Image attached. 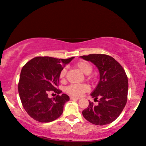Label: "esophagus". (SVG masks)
Returning <instances> with one entry per match:
<instances>
[{
  "label": "esophagus",
  "mask_w": 146,
  "mask_h": 146,
  "mask_svg": "<svg viewBox=\"0 0 146 146\" xmlns=\"http://www.w3.org/2000/svg\"><path fill=\"white\" fill-rule=\"evenodd\" d=\"M70 100H74V99H76V100H79V99H80V98H76V97H72V96H71L70 98Z\"/></svg>",
  "instance_id": "34e87169"
}]
</instances>
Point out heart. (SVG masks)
Instances as JSON below:
<instances>
[{
  "instance_id": "heart-1",
  "label": "heart",
  "mask_w": 146,
  "mask_h": 146,
  "mask_svg": "<svg viewBox=\"0 0 146 146\" xmlns=\"http://www.w3.org/2000/svg\"><path fill=\"white\" fill-rule=\"evenodd\" d=\"M76 66L80 71H82V72L85 74H90L92 72L93 69V67L92 65L89 62H87V61H80V62L77 63ZM66 68H63V69L61 70L59 74L60 79L61 80H64L65 79V77H66ZM89 89V86L87 85V84H71V85L67 87L66 92L71 96L79 97L83 95L85 92H88Z\"/></svg>"
}]
</instances>
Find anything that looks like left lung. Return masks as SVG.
I'll return each mask as SVG.
<instances>
[{"label": "left lung", "instance_id": "8db88e82", "mask_svg": "<svg viewBox=\"0 0 146 146\" xmlns=\"http://www.w3.org/2000/svg\"><path fill=\"white\" fill-rule=\"evenodd\" d=\"M80 57L94 64L100 73L99 82L90 94L98 104L89 101L82 115L93 124H109L119 117L127 102V75L121 65L108 55L89 54Z\"/></svg>", "mask_w": 146, "mask_h": 146}]
</instances>
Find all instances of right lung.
I'll return each mask as SVG.
<instances>
[{
	"label": "right lung",
	"mask_w": 146,
	"mask_h": 146,
	"mask_svg": "<svg viewBox=\"0 0 146 146\" xmlns=\"http://www.w3.org/2000/svg\"><path fill=\"white\" fill-rule=\"evenodd\" d=\"M74 57L67 59L51 57H36L25 64L21 70L18 84L19 96L25 111L34 120L50 122L62 115L65 103L69 97L57 88L59 74L65 65ZM54 91L56 98H48L47 93Z\"/></svg>",
	"instance_id": "add662e5"
}]
</instances>
